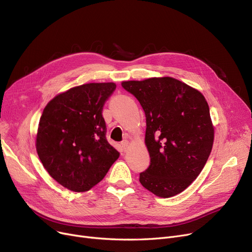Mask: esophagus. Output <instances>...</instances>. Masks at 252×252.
Masks as SVG:
<instances>
[{"label":"esophagus","instance_id":"1","mask_svg":"<svg viewBox=\"0 0 252 252\" xmlns=\"http://www.w3.org/2000/svg\"><path fill=\"white\" fill-rule=\"evenodd\" d=\"M122 148H123V151H124V152H126V151H127V149H128V142H127L126 140H125V141L122 142Z\"/></svg>","mask_w":252,"mask_h":252}]
</instances>
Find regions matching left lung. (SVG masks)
I'll list each match as a JSON object with an SVG mask.
<instances>
[{
    "instance_id": "left-lung-1",
    "label": "left lung",
    "mask_w": 252,
    "mask_h": 252,
    "mask_svg": "<svg viewBox=\"0 0 252 252\" xmlns=\"http://www.w3.org/2000/svg\"><path fill=\"white\" fill-rule=\"evenodd\" d=\"M122 86L137 98L146 116L150 165L140 174L142 186L162 198L183 192L199 176L213 149L214 126L205 98L173 77Z\"/></svg>"
}]
</instances>
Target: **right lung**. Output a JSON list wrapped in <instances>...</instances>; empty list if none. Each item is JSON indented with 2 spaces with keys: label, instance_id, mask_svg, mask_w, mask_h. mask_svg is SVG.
Returning a JSON list of instances; mask_svg holds the SVG:
<instances>
[{
  "label": "right lung",
  "instance_id": "1",
  "mask_svg": "<svg viewBox=\"0 0 252 252\" xmlns=\"http://www.w3.org/2000/svg\"><path fill=\"white\" fill-rule=\"evenodd\" d=\"M115 89L113 83L78 86L57 95L43 111L37 155L49 175L68 190L89 191L119 156L106 139L102 115Z\"/></svg>",
  "mask_w": 252,
  "mask_h": 252
}]
</instances>
